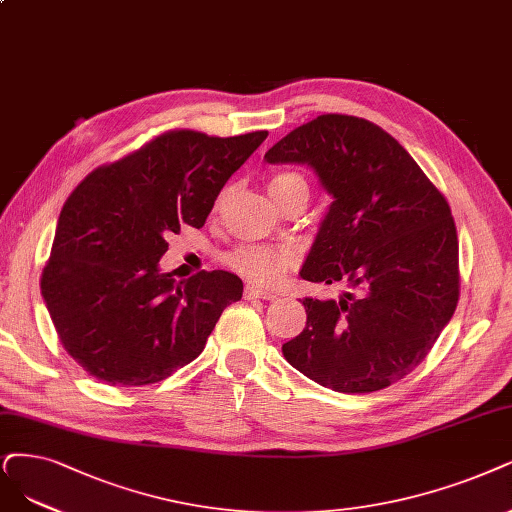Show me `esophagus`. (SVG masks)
<instances>
[{
  "label": "esophagus",
  "instance_id": "obj_1",
  "mask_svg": "<svg viewBox=\"0 0 512 512\" xmlns=\"http://www.w3.org/2000/svg\"><path fill=\"white\" fill-rule=\"evenodd\" d=\"M244 299H263V301H272V299H276V295L274 293H270V291H261V289H257V287H246L244 289Z\"/></svg>",
  "mask_w": 512,
  "mask_h": 512
}]
</instances>
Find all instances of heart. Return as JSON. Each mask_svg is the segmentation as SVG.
I'll return each mask as SVG.
<instances>
[{
    "label": "heart",
    "mask_w": 512,
    "mask_h": 512,
    "mask_svg": "<svg viewBox=\"0 0 512 512\" xmlns=\"http://www.w3.org/2000/svg\"><path fill=\"white\" fill-rule=\"evenodd\" d=\"M268 189L276 202L287 198L291 194H308V181L299 173H276L268 181ZM227 192L221 194L223 202ZM227 266L234 272L244 276L253 285L272 287L287 276V272L293 268L295 255L289 249L282 246H240V249L232 251L225 257Z\"/></svg>",
    "instance_id": "heart-1"
}]
</instances>
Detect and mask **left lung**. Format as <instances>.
<instances>
[{"label":"left lung","instance_id":"8db88e82","mask_svg":"<svg viewBox=\"0 0 512 512\" xmlns=\"http://www.w3.org/2000/svg\"><path fill=\"white\" fill-rule=\"evenodd\" d=\"M263 158L308 164L333 196L299 276L348 287L339 299H304L306 329L282 354L335 392L403 380L458 306V234L445 196L386 130L342 113L291 130Z\"/></svg>","mask_w":512,"mask_h":512}]
</instances>
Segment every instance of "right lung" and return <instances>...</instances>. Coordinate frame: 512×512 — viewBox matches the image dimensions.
<instances>
[{
    "mask_svg": "<svg viewBox=\"0 0 512 512\" xmlns=\"http://www.w3.org/2000/svg\"><path fill=\"white\" fill-rule=\"evenodd\" d=\"M268 130L208 137L170 130L99 166L67 198L42 295L63 348L111 386L166 380L204 350L221 312L242 297L223 270L177 282L160 270L166 238L202 227Z\"/></svg>",
    "mask_w": 512,
    "mask_h": 512,
    "instance_id": "obj_1",
    "label": "right lung"
}]
</instances>
